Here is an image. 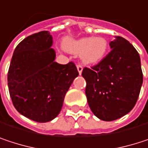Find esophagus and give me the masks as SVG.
I'll list each match as a JSON object with an SVG mask.
<instances>
[{
  "instance_id": "34e87169",
  "label": "esophagus",
  "mask_w": 148,
  "mask_h": 148,
  "mask_svg": "<svg viewBox=\"0 0 148 148\" xmlns=\"http://www.w3.org/2000/svg\"><path fill=\"white\" fill-rule=\"evenodd\" d=\"M77 70H78V72H79V74H81L82 73V70H83V68H82V66L81 65H77Z\"/></svg>"
}]
</instances>
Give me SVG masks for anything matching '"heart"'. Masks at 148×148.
Listing matches in <instances>:
<instances>
[{
  "mask_svg": "<svg viewBox=\"0 0 148 148\" xmlns=\"http://www.w3.org/2000/svg\"><path fill=\"white\" fill-rule=\"evenodd\" d=\"M108 41L102 37H87L78 39L69 38L63 43V48L74 55H80L81 61L86 64L100 62L108 51Z\"/></svg>",
  "mask_w": 148,
  "mask_h": 148,
  "instance_id": "obj_1",
  "label": "heart"
}]
</instances>
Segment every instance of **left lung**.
<instances>
[{"instance_id": "8db88e82", "label": "left lung", "mask_w": 148, "mask_h": 148, "mask_svg": "<svg viewBox=\"0 0 148 148\" xmlns=\"http://www.w3.org/2000/svg\"><path fill=\"white\" fill-rule=\"evenodd\" d=\"M110 52L92 69L85 68L86 95L92 113L100 120L114 121L134 108L143 82L140 58L128 40L115 37Z\"/></svg>"}]
</instances>
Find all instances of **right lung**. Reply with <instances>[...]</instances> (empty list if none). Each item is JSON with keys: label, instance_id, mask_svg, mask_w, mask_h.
Here are the masks:
<instances>
[{"label": "right lung", "instance_id": "right-lung-1", "mask_svg": "<svg viewBox=\"0 0 148 148\" xmlns=\"http://www.w3.org/2000/svg\"><path fill=\"white\" fill-rule=\"evenodd\" d=\"M52 45L48 31L25 38L14 49L8 74L15 109L38 123L49 122L59 115L65 95L79 75L72 62L65 65L55 62Z\"/></svg>", "mask_w": 148, "mask_h": 148}]
</instances>
